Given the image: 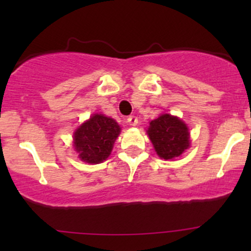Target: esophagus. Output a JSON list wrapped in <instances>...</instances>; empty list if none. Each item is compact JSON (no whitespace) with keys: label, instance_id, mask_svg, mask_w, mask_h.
Masks as SVG:
<instances>
[{"label":"esophagus","instance_id":"1","mask_svg":"<svg viewBox=\"0 0 251 251\" xmlns=\"http://www.w3.org/2000/svg\"><path fill=\"white\" fill-rule=\"evenodd\" d=\"M127 123H128V125H131V126H137L138 125V118L135 116H129L127 118Z\"/></svg>","mask_w":251,"mask_h":251}]
</instances>
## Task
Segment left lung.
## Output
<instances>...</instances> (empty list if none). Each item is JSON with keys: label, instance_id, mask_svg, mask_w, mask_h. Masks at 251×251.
Returning <instances> with one entry per match:
<instances>
[{"label": "left lung", "instance_id": "left-lung-1", "mask_svg": "<svg viewBox=\"0 0 251 251\" xmlns=\"http://www.w3.org/2000/svg\"><path fill=\"white\" fill-rule=\"evenodd\" d=\"M148 135L162 159L179 157L190 146V133L186 124L178 117L160 114L150 123Z\"/></svg>", "mask_w": 251, "mask_h": 251}]
</instances>
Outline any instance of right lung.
Here are the masks:
<instances>
[{
	"mask_svg": "<svg viewBox=\"0 0 251 251\" xmlns=\"http://www.w3.org/2000/svg\"><path fill=\"white\" fill-rule=\"evenodd\" d=\"M120 126L112 118L93 114L74 132V149L77 157L89 164L102 163L111 154L114 142L120 134Z\"/></svg>",
	"mask_w": 251,
	"mask_h": 251,
	"instance_id": "add662e5",
	"label": "right lung"
}]
</instances>
